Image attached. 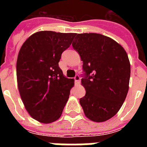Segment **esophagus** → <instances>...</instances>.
Here are the masks:
<instances>
[{"label":"esophagus","instance_id":"esophagus-1","mask_svg":"<svg viewBox=\"0 0 147 147\" xmlns=\"http://www.w3.org/2000/svg\"><path fill=\"white\" fill-rule=\"evenodd\" d=\"M74 79H75V82H76V85H78V84H79V83H80V76H78V75H76V76H75V78H74Z\"/></svg>","mask_w":147,"mask_h":147}]
</instances>
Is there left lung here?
<instances>
[{
	"label": "left lung",
	"instance_id": "left-lung-1",
	"mask_svg": "<svg viewBox=\"0 0 147 147\" xmlns=\"http://www.w3.org/2000/svg\"><path fill=\"white\" fill-rule=\"evenodd\" d=\"M72 46L83 61L86 76L80 99L84 114L94 122H105L120 110L129 89L131 64L125 49L109 37L96 33L76 34Z\"/></svg>",
	"mask_w": 147,
	"mask_h": 147
}]
</instances>
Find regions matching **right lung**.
I'll return each instance as SVG.
<instances>
[{"instance_id": "add662e5", "label": "right lung", "mask_w": 147, "mask_h": 147, "mask_svg": "<svg viewBox=\"0 0 147 147\" xmlns=\"http://www.w3.org/2000/svg\"><path fill=\"white\" fill-rule=\"evenodd\" d=\"M75 36V33L38 31L20 49L18 89L27 113L38 122L58 120L69 98L74 80L64 76L58 63Z\"/></svg>"}]
</instances>
